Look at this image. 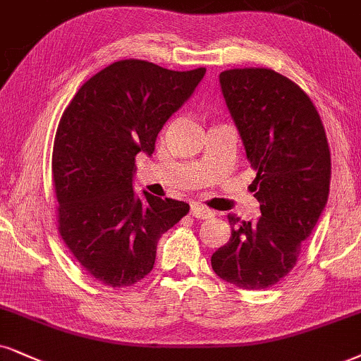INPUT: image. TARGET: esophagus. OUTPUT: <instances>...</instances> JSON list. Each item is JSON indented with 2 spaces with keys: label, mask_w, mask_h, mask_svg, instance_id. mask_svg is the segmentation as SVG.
<instances>
[{
  "label": "esophagus",
  "mask_w": 361,
  "mask_h": 361,
  "mask_svg": "<svg viewBox=\"0 0 361 361\" xmlns=\"http://www.w3.org/2000/svg\"><path fill=\"white\" fill-rule=\"evenodd\" d=\"M191 214H193L195 218H198V220H208V218L214 216V212H212V209L207 207H203V204L193 203L191 204Z\"/></svg>",
  "instance_id": "34e87169"
}]
</instances>
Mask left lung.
Masks as SVG:
<instances>
[{
	"mask_svg": "<svg viewBox=\"0 0 361 361\" xmlns=\"http://www.w3.org/2000/svg\"><path fill=\"white\" fill-rule=\"evenodd\" d=\"M246 158L262 216L228 214L231 236L212 255L221 280L243 290L270 288L296 264L330 191L331 159L317 108L298 85L268 68H235L220 75Z\"/></svg>",
	"mask_w": 361,
	"mask_h": 361,
	"instance_id": "8db88e82",
	"label": "left lung"
}]
</instances>
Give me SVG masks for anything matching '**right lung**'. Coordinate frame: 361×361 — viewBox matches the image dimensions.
I'll return each instance as SVG.
<instances>
[{
  "label": "right lung",
  "mask_w": 361,
  "mask_h": 361,
  "mask_svg": "<svg viewBox=\"0 0 361 361\" xmlns=\"http://www.w3.org/2000/svg\"><path fill=\"white\" fill-rule=\"evenodd\" d=\"M204 73L121 59L91 76L59 120L51 161L58 230L73 257L104 285L143 280L158 240L190 212L188 203L147 191L138 198L135 158L152 157L159 130Z\"/></svg>",
  "instance_id": "right-lung-1"
}]
</instances>
